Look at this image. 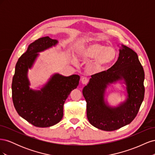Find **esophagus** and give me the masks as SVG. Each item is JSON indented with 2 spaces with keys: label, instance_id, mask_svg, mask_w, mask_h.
I'll return each instance as SVG.
<instances>
[{
  "label": "esophagus",
  "instance_id": "obj_1",
  "mask_svg": "<svg viewBox=\"0 0 155 155\" xmlns=\"http://www.w3.org/2000/svg\"><path fill=\"white\" fill-rule=\"evenodd\" d=\"M89 81V79L86 78V77H83L81 79V83L83 84V85H86V84H87Z\"/></svg>",
  "mask_w": 155,
  "mask_h": 155
}]
</instances>
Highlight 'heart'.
Masks as SVG:
<instances>
[{
    "instance_id": "1",
    "label": "heart",
    "mask_w": 155,
    "mask_h": 155,
    "mask_svg": "<svg viewBox=\"0 0 155 155\" xmlns=\"http://www.w3.org/2000/svg\"><path fill=\"white\" fill-rule=\"evenodd\" d=\"M76 53L81 59L94 58L88 64V70L91 72H97L113 63L117 58V51L112 47L105 45L94 43L79 47Z\"/></svg>"
}]
</instances>
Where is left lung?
I'll return each mask as SVG.
<instances>
[{
  "instance_id": "8db88e82",
  "label": "left lung",
  "mask_w": 155,
  "mask_h": 155,
  "mask_svg": "<svg viewBox=\"0 0 155 155\" xmlns=\"http://www.w3.org/2000/svg\"><path fill=\"white\" fill-rule=\"evenodd\" d=\"M91 78L83 90L89 122L106 131L115 130L129 124L138 114L145 93V74L137 54L122 45L113 66L107 71L92 75ZM122 78L126 83L128 98L120 107L110 108L104 101L105 88L109 83Z\"/></svg>"
}]
</instances>
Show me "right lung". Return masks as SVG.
Masks as SVG:
<instances>
[{"mask_svg": "<svg viewBox=\"0 0 155 155\" xmlns=\"http://www.w3.org/2000/svg\"><path fill=\"white\" fill-rule=\"evenodd\" d=\"M57 43L47 36L31 43L18 59L13 77L12 100L15 110L28 122L38 127H48L61 120L64 101L79 84L78 75L64 77L56 74L41 91L30 89L28 69L31 68L37 53Z\"/></svg>", "mask_w": 155, "mask_h": 155, "instance_id": "right-lung-1", "label": "right lung"}]
</instances>
